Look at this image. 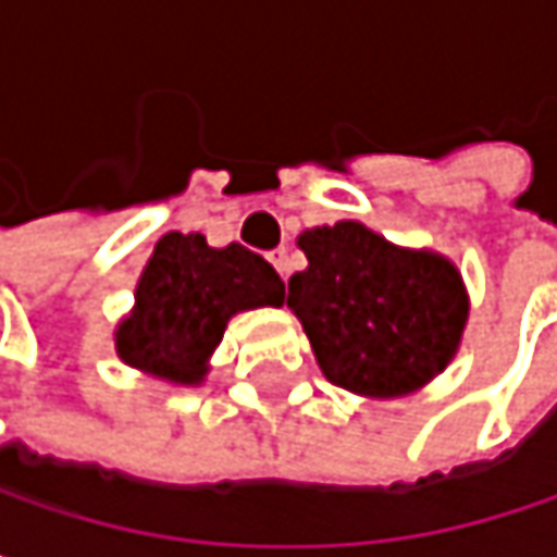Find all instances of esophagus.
Returning a JSON list of instances; mask_svg holds the SVG:
<instances>
[{
	"instance_id": "1",
	"label": "esophagus",
	"mask_w": 557,
	"mask_h": 557,
	"mask_svg": "<svg viewBox=\"0 0 557 557\" xmlns=\"http://www.w3.org/2000/svg\"><path fill=\"white\" fill-rule=\"evenodd\" d=\"M271 264L277 268V274L283 280L289 277V271H293V264H289V251H286V248H277V251H271Z\"/></svg>"
}]
</instances>
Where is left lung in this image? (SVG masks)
Returning <instances> with one entry per match:
<instances>
[{
	"label": "left lung",
	"instance_id": "8db88e82",
	"mask_svg": "<svg viewBox=\"0 0 557 557\" xmlns=\"http://www.w3.org/2000/svg\"><path fill=\"white\" fill-rule=\"evenodd\" d=\"M296 245L309 268L289 277L286 306L335 387L389 399L451 364L468 289L448 258L396 248L361 222L309 228Z\"/></svg>",
	"mask_w": 557,
	"mask_h": 557
}]
</instances>
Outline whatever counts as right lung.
Listing matches in <instances>:
<instances>
[{
    "label": "right lung",
    "mask_w": 557,
    "mask_h": 557,
    "mask_svg": "<svg viewBox=\"0 0 557 557\" xmlns=\"http://www.w3.org/2000/svg\"><path fill=\"white\" fill-rule=\"evenodd\" d=\"M283 280L242 245L209 248L202 235L170 232L135 289V309L115 329V351L128 368L196 387L209 371L235 312L280 306Z\"/></svg>",
    "instance_id": "right-lung-1"
}]
</instances>
